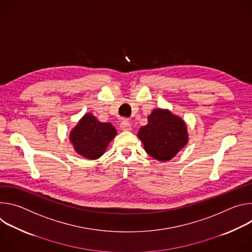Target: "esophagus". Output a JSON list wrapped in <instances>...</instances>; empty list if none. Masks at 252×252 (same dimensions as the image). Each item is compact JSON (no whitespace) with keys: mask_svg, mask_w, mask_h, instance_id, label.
<instances>
[{"mask_svg":"<svg viewBox=\"0 0 252 252\" xmlns=\"http://www.w3.org/2000/svg\"><path fill=\"white\" fill-rule=\"evenodd\" d=\"M120 127H121V129L124 130V131H129V130H131V126H130V124H129L127 121H124V122L121 124Z\"/></svg>","mask_w":252,"mask_h":252,"instance_id":"34e87169","label":"esophagus"}]
</instances>
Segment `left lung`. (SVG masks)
I'll return each instance as SVG.
<instances>
[{
	"instance_id": "8db88e82",
	"label": "left lung",
	"mask_w": 252,
	"mask_h": 252,
	"mask_svg": "<svg viewBox=\"0 0 252 252\" xmlns=\"http://www.w3.org/2000/svg\"><path fill=\"white\" fill-rule=\"evenodd\" d=\"M137 136L146 152L159 161L170 160L189 142L186 122L166 109L154 110Z\"/></svg>"
}]
</instances>
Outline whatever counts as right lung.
Listing matches in <instances>:
<instances>
[{
    "label": "right lung",
    "instance_id": "1",
    "mask_svg": "<svg viewBox=\"0 0 252 252\" xmlns=\"http://www.w3.org/2000/svg\"><path fill=\"white\" fill-rule=\"evenodd\" d=\"M116 135L117 129L112 124L101 123L93 114H86L70 130L69 141L83 158L97 159Z\"/></svg>",
    "mask_w": 252,
    "mask_h": 252
}]
</instances>
